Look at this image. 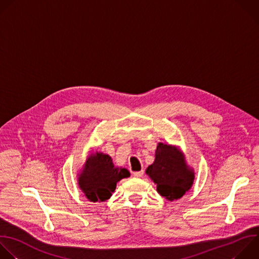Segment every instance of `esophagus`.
<instances>
[{
  "instance_id": "34e87169",
  "label": "esophagus",
  "mask_w": 259,
  "mask_h": 259,
  "mask_svg": "<svg viewBox=\"0 0 259 259\" xmlns=\"http://www.w3.org/2000/svg\"><path fill=\"white\" fill-rule=\"evenodd\" d=\"M143 174H144V170L143 169H141L139 171H133V176L135 178H141L143 176Z\"/></svg>"
}]
</instances>
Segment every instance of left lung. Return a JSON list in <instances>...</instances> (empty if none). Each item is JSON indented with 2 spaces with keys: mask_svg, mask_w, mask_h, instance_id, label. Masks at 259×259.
Returning <instances> with one entry per match:
<instances>
[{
  "mask_svg": "<svg viewBox=\"0 0 259 259\" xmlns=\"http://www.w3.org/2000/svg\"><path fill=\"white\" fill-rule=\"evenodd\" d=\"M145 173L156 184L157 192L173 201L181 198L194 181L193 168L186 163L184 153L176 146L158 143L155 159Z\"/></svg>",
  "mask_w": 259,
  "mask_h": 259,
  "instance_id": "8db88e82",
  "label": "left lung"
}]
</instances>
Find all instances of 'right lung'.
<instances>
[{
    "label": "right lung",
    "instance_id": "1",
    "mask_svg": "<svg viewBox=\"0 0 259 259\" xmlns=\"http://www.w3.org/2000/svg\"><path fill=\"white\" fill-rule=\"evenodd\" d=\"M129 176L127 168L114 165L109 154L96 152L86 159L79 174L78 185L90 201L102 202L112 196L119 181Z\"/></svg>",
    "mask_w": 259,
    "mask_h": 259
}]
</instances>
